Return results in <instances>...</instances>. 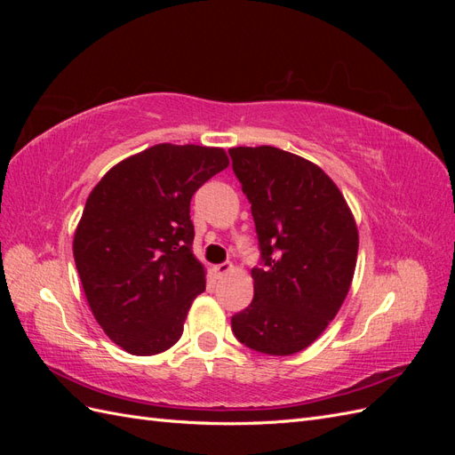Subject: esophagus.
<instances>
[{"label": "esophagus", "mask_w": 455, "mask_h": 455, "mask_svg": "<svg viewBox=\"0 0 455 455\" xmlns=\"http://www.w3.org/2000/svg\"><path fill=\"white\" fill-rule=\"evenodd\" d=\"M231 269H233V266L229 264V261H226V264H218V266H214V267H212V271H214L216 277H222V275L229 273Z\"/></svg>", "instance_id": "1"}]
</instances>
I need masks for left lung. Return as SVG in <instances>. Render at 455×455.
Masks as SVG:
<instances>
[{
    "instance_id": "1",
    "label": "left lung",
    "mask_w": 455,
    "mask_h": 455,
    "mask_svg": "<svg viewBox=\"0 0 455 455\" xmlns=\"http://www.w3.org/2000/svg\"><path fill=\"white\" fill-rule=\"evenodd\" d=\"M251 201L261 266L254 299L231 316L246 347L286 356L309 347L339 311L353 281L359 231L338 186L315 163L273 146L231 148Z\"/></svg>"
}]
</instances>
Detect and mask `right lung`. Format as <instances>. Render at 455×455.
Wrapping results in <instances>:
<instances>
[{
    "instance_id": "1",
    "label": "right lung",
    "mask_w": 455,
    "mask_h": 455,
    "mask_svg": "<svg viewBox=\"0 0 455 455\" xmlns=\"http://www.w3.org/2000/svg\"><path fill=\"white\" fill-rule=\"evenodd\" d=\"M229 164L222 148L157 144L109 169L74 235V258L96 323L131 355L172 347L204 291L189 203Z\"/></svg>"
}]
</instances>
